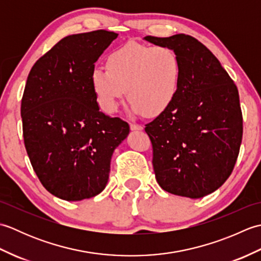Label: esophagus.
I'll return each instance as SVG.
<instances>
[{
  "mask_svg": "<svg viewBox=\"0 0 261 261\" xmlns=\"http://www.w3.org/2000/svg\"><path fill=\"white\" fill-rule=\"evenodd\" d=\"M130 129L131 130H138V131H141L143 130V126L140 124H136V123H131L130 124Z\"/></svg>",
  "mask_w": 261,
  "mask_h": 261,
  "instance_id": "34e87169",
  "label": "esophagus"
}]
</instances>
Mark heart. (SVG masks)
Wrapping results in <instances>:
<instances>
[{"mask_svg":"<svg viewBox=\"0 0 261 261\" xmlns=\"http://www.w3.org/2000/svg\"><path fill=\"white\" fill-rule=\"evenodd\" d=\"M107 68L93 70L92 85L108 113L115 112L125 91L132 111L146 116L165 112L178 93L181 63L169 47L126 42L109 55Z\"/></svg>","mask_w":261,"mask_h":261,"instance_id":"1","label":"heart"}]
</instances>
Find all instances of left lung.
<instances>
[{"instance_id": "1", "label": "left lung", "mask_w": 261, "mask_h": 261, "mask_svg": "<svg viewBox=\"0 0 261 261\" xmlns=\"http://www.w3.org/2000/svg\"><path fill=\"white\" fill-rule=\"evenodd\" d=\"M145 40L178 55L181 77L169 108L145 130L152 143V165L160 187L174 195L199 198L229 178L242 140L238 88L202 42L179 33Z\"/></svg>"}]
</instances>
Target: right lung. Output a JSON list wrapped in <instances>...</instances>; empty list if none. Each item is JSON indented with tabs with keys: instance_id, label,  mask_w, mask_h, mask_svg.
Wrapping results in <instances>:
<instances>
[{
	"instance_id": "1",
	"label": "right lung",
	"mask_w": 261,
	"mask_h": 261,
	"mask_svg": "<svg viewBox=\"0 0 261 261\" xmlns=\"http://www.w3.org/2000/svg\"><path fill=\"white\" fill-rule=\"evenodd\" d=\"M118 33L65 37L31 68L21 101L23 139L42 186L65 201H82L108 184L114 149L130 132L99 111L92 73Z\"/></svg>"
}]
</instances>
